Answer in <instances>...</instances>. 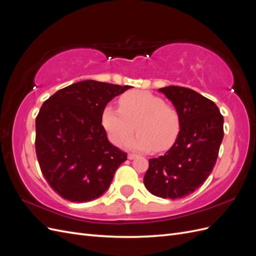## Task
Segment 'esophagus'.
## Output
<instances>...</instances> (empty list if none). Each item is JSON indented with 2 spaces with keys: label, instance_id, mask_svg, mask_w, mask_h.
<instances>
[{
  "label": "esophagus",
  "instance_id": "obj_1",
  "mask_svg": "<svg viewBox=\"0 0 256 256\" xmlns=\"http://www.w3.org/2000/svg\"><path fill=\"white\" fill-rule=\"evenodd\" d=\"M138 156L136 154H128V159L129 160H134V159H136Z\"/></svg>",
  "mask_w": 256,
  "mask_h": 256
}]
</instances>
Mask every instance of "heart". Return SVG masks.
I'll return each instance as SVG.
<instances>
[{
	"mask_svg": "<svg viewBox=\"0 0 256 256\" xmlns=\"http://www.w3.org/2000/svg\"><path fill=\"white\" fill-rule=\"evenodd\" d=\"M120 110L106 106L102 122L109 140L120 145L128 138L129 150L140 152H164L171 148L180 132V118L166 100L150 92L134 90L126 92L120 100Z\"/></svg>",
	"mask_w": 256,
	"mask_h": 256,
	"instance_id": "obj_1",
	"label": "heart"
}]
</instances>
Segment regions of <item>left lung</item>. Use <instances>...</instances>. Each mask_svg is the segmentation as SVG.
Masks as SVG:
<instances>
[{
  "instance_id": "left-lung-1",
  "label": "left lung",
  "mask_w": 256,
  "mask_h": 256,
  "mask_svg": "<svg viewBox=\"0 0 256 256\" xmlns=\"http://www.w3.org/2000/svg\"><path fill=\"white\" fill-rule=\"evenodd\" d=\"M172 102L180 118V132L164 156L150 159L144 184L152 194L182 198L210 175L223 140L219 108L196 90L182 86L158 90Z\"/></svg>"
}]
</instances>
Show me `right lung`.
Here are the masks:
<instances>
[{"label":"right lung","mask_w":256,"mask_h":256,"mask_svg":"<svg viewBox=\"0 0 256 256\" xmlns=\"http://www.w3.org/2000/svg\"><path fill=\"white\" fill-rule=\"evenodd\" d=\"M131 88L94 80L58 90L36 118L35 148L51 188L72 202L92 200L110 187L127 154L108 140L102 115L111 100Z\"/></svg>","instance_id":"obj_1"}]
</instances>
